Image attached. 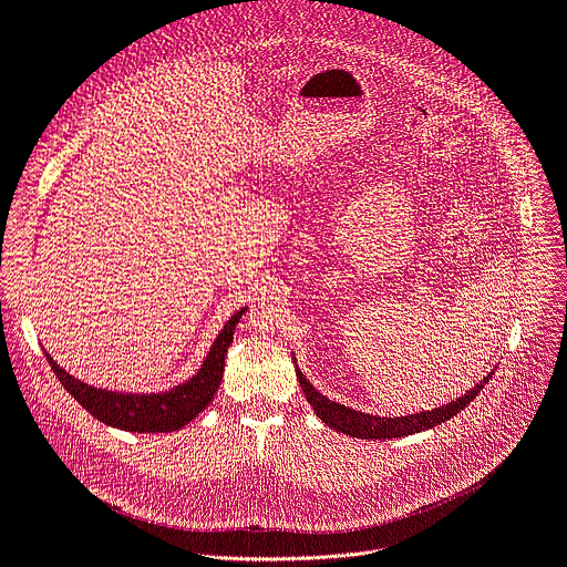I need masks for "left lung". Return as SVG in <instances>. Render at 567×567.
<instances>
[{"instance_id":"1","label":"left lung","mask_w":567,"mask_h":567,"mask_svg":"<svg viewBox=\"0 0 567 567\" xmlns=\"http://www.w3.org/2000/svg\"><path fill=\"white\" fill-rule=\"evenodd\" d=\"M491 375H494V373H488L480 384H475L471 391H465V396H461V399H456L447 405H442V408L416 412V414H405V416H375V414H365V412H359V410H350L348 405L329 401L303 378L301 371H297L299 384L303 386L306 399L312 405V410L317 412L319 420H322L327 426H331L338 433L361 437V440L403 437V435L420 433L424 429H433L442 422H447V420H452L456 412H461L467 403H471L477 396Z\"/></svg>"}]
</instances>
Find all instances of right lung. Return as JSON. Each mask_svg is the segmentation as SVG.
Returning <instances> with one entry per match:
<instances>
[{
  "mask_svg": "<svg viewBox=\"0 0 567 567\" xmlns=\"http://www.w3.org/2000/svg\"><path fill=\"white\" fill-rule=\"evenodd\" d=\"M243 312L245 308L238 310L219 331L199 373L185 384L162 393H117L96 389L71 378L48 354L45 359L62 386L100 422L132 433H171L189 424L213 401L219 382H223L225 357L234 342V329Z\"/></svg>",
  "mask_w": 567,
  "mask_h": 567,
  "instance_id": "1",
  "label": "right lung"
}]
</instances>
